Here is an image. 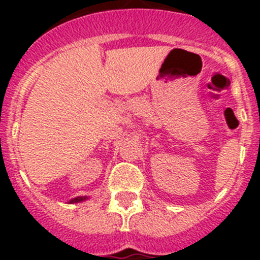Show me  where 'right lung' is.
<instances>
[{"instance_id": "right-lung-1", "label": "right lung", "mask_w": 260, "mask_h": 260, "mask_svg": "<svg viewBox=\"0 0 260 260\" xmlns=\"http://www.w3.org/2000/svg\"><path fill=\"white\" fill-rule=\"evenodd\" d=\"M86 199H87V197H77V198L71 199L69 203H79V202H83V201H86Z\"/></svg>"}]
</instances>
